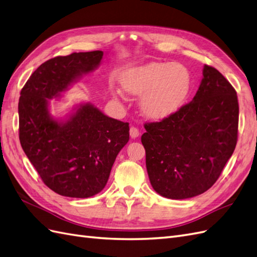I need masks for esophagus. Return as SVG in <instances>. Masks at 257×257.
Listing matches in <instances>:
<instances>
[{
    "label": "esophagus",
    "instance_id": "esophagus-1",
    "mask_svg": "<svg viewBox=\"0 0 257 257\" xmlns=\"http://www.w3.org/2000/svg\"><path fill=\"white\" fill-rule=\"evenodd\" d=\"M129 134H130V137L133 138V139H136V138H138V137H139V135H140L139 129L136 128V127H130Z\"/></svg>",
    "mask_w": 257,
    "mask_h": 257
}]
</instances>
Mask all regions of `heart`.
<instances>
[{"instance_id":"heart-1","label":"heart","mask_w":257,"mask_h":257,"mask_svg":"<svg viewBox=\"0 0 257 257\" xmlns=\"http://www.w3.org/2000/svg\"><path fill=\"white\" fill-rule=\"evenodd\" d=\"M124 92L140 96L142 113L151 119H164L176 113L191 92L192 76L185 65L173 62H149L121 72ZM115 95L124 98L121 90Z\"/></svg>"}]
</instances>
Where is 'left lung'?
Here are the masks:
<instances>
[{"label":"left lung","mask_w":257,"mask_h":257,"mask_svg":"<svg viewBox=\"0 0 257 257\" xmlns=\"http://www.w3.org/2000/svg\"><path fill=\"white\" fill-rule=\"evenodd\" d=\"M239 104L233 87L204 65L193 100L157 122L144 124L150 182L167 199L202 194L219 178L238 140Z\"/></svg>","instance_id":"obj_1"}]
</instances>
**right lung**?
<instances>
[{"mask_svg": "<svg viewBox=\"0 0 257 257\" xmlns=\"http://www.w3.org/2000/svg\"><path fill=\"white\" fill-rule=\"evenodd\" d=\"M102 51L56 56L32 72L18 103L19 140L42 181L57 194L85 199L101 192L119 151L129 141V123L91 103L78 105L66 119L51 116L50 100L93 71Z\"/></svg>", "mask_w": 257, "mask_h": 257, "instance_id": "add662e5", "label": "right lung"}]
</instances>
